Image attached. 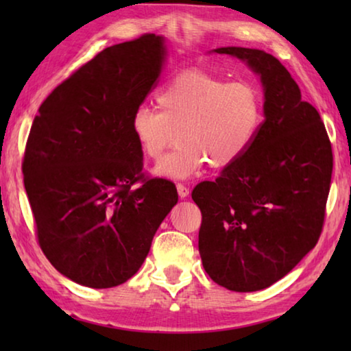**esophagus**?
<instances>
[{
	"instance_id": "obj_1",
	"label": "esophagus",
	"mask_w": 351,
	"mask_h": 351,
	"mask_svg": "<svg viewBox=\"0 0 351 351\" xmlns=\"http://www.w3.org/2000/svg\"><path fill=\"white\" fill-rule=\"evenodd\" d=\"M176 189H178V195H180L181 198H186V197H189V187L184 186V184L178 182V184H176Z\"/></svg>"
}]
</instances>
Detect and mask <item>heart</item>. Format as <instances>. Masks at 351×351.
<instances>
[{"label": "heart", "mask_w": 351, "mask_h": 351, "mask_svg": "<svg viewBox=\"0 0 351 351\" xmlns=\"http://www.w3.org/2000/svg\"><path fill=\"white\" fill-rule=\"evenodd\" d=\"M158 108L138 106L130 132L142 154L158 161L178 139L156 173L189 178L209 162L221 170L234 165L251 148L263 122V96L251 82H229L203 69L176 74L159 90Z\"/></svg>", "instance_id": "obj_1"}]
</instances>
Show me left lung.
<instances>
[{"label":"left lung","mask_w":351,"mask_h":351,"mask_svg":"<svg viewBox=\"0 0 351 351\" xmlns=\"http://www.w3.org/2000/svg\"><path fill=\"white\" fill-rule=\"evenodd\" d=\"M247 62L265 86V121L252 145L215 181L199 182V255L219 287H271L316 246L328 199L332 152L320 114L271 54L218 47Z\"/></svg>","instance_id":"obj_1"}]
</instances>
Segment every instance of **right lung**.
I'll return each mask as SVG.
<instances>
[{
	"instance_id": "add662e5",
	"label": "right lung",
	"mask_w": 351,
	"mask_h": 351,
	"mask_svg": "<svg viewBox=\"0 0 351 351\" xmlns=\"http://www.w3.org/2000/svg\"><path fill=\"white\" fill-rule=\"evenodd\" d=\"M162 37L144 34L104 49L40 105L23 158L38 245L52 266L90 288L132 278L175 184L142 171L130 117L158 83Z\"/></svg>"
}]
</instances>
